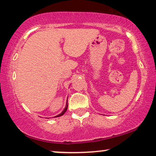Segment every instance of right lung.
I'll return each mask as SVG.
<instances>
[{
  "instance_id": "1",
  "label": "right lung",
  "mask_w": 156,
  "mask_h": 156,
  "mask_svg": "<svg viewBox=\"0 0 156 156\" xmlns=\"http://www.w3.org/2000/svg\"><path fill=\"white\" fill-rule=\"evenodd\" d=\"M67 107H68V104H67H67H66V106H65V108H64V109L63 111H62V112L60 114H58V115L55 116V117H61V116H62V115H63V114H64V113H65L66 112H67Z\"/></svg>"
}]
</instances>
